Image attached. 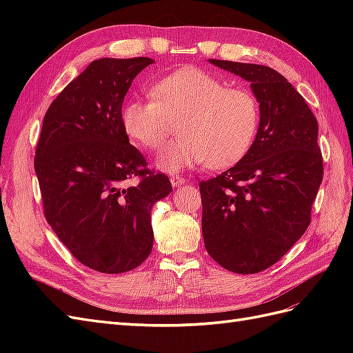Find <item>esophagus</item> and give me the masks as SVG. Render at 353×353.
<instances>
[{
    "mask_svg": "<svg viewBox=\"0 0 353 353\" xmlns=\"http://www.w3.org/2000/svg\"><path fill=\"white\" fill-rule=\"evenodd\" d=\"M170 182H171L172 186H181L182 183H185V179L182 176H179V174H172L170 177Z\"/></svg>",
    "mask_w": 353,
    "mask_h": 353,
    "instance_id": "esophagus-1",
    "label": "esophagus"
}]
</instances>
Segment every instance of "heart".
Wrapping results in <instances>:
<instances>
[{
    "instance_id": "obj_1",
    "label": "heart",
    "mask_w": 353,
    "mask_h": 353,
    "mask_svg": "<svg viewBox=\"0 0 353 353\" xmlns=\"http://www.w3.org/2000/svg\"><path fill=\"white\" fill-rule=\"evenodd\" d=\"M152 99H132L121 109L127 137L154 152L177 121L176 139L157 156V167L168 172L196 165L220 170L241 161L258 137L259 101L249 89L196 66L176 70L150 86Z\"/></svg>"
}]
</instances>
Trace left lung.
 Here are the masks:
<instances>
[{"instance_id":"left-lung-1","label":"left lung","mask_w":353,"mask_h":353,"mask_svg":"<svg viewBox=\"0 0 353 353\" xmlns=\"http://www.w3.org/2000/svg\"><path fill=\"white\" fill-rule=\"evenodd\" d=\"M209 62L250 81L261 106V124L241 161L200 182L205 247L229 272L259 273L276 264L311 223L323 179L317 118L273 68L216 59Z\"/></svg>"}]
</instances>
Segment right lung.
I'll return each instance as SVG.
<instances>
[{
    "mask_svg": "<svg viewBox=\"0 0 353 353\" xmlns=\"http://www.w3.org/2000/svg\"><path fill=\"white\" fill-rule=\"evenodd\" d=\"M150 63V57L89 63L50 104L37 141L45 219L74 258L100 273L129 272L148 258L150 211L172 191L167 174L147 168L121 124L124 97Z\"/></svg>",
    "mask_w": 353,
    "mask_h": 353,
    "instance_id": "obj_1",
    "label": "right lung"
}]
</instances>
